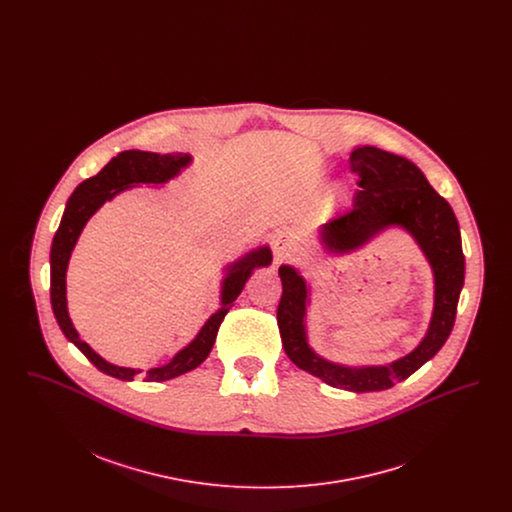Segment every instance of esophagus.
Returning a JSON list of instances; mask_svg holds the SVG:
<instances>
[{"label": "esophagus", "mask_w": 512, "mask_h": 512, "mask_svg": "<svg viewBox=\"0 0 512 512\" xmlns=\"http://www.w3.org/2000/svg\"><path fill=\"white\" fill-rule=\"evenodd\" d=\"M295 251H297V242L293 240L292 234L280 232V234L274 236V253H276L278 261L290 257Z\"/></svg>", "instance_id": "1"}]
</instances>
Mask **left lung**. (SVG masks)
<instances>
[{
	"instance_id": "left-lung-1",
	"label": "left lung",
	"mask_w": 512,
	"mask_h": 512,
	"mask_svg": "<svg viewBox=\"0 0 512 512\" xmlns=\"http://www.w3.org/2000/svg\"><path fill=\"white\" fill-rule=\"evenodd\" d=\"M361 188L353 207L320 226V244L334 255L359 249L388 228L413 236L434 274V311L426 336L405 357L388 365L347 366L320 357L307 338V307L311 290L297 268H278L282 297L278 328L293 365L332 388L366 393L388 390L428 363L449 338L464 284L463 242L451 205L430 186L413 161L374 146H359L349 157Z\"/></svg>"
}]
</instances>
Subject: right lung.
<instances>
[{
	"instance_id": "obj_1",
	"label": "right lung",
	"mask_w": 512,
	"mask_h": 512,
	"mask_svg": "<svg viewBox=\"0 0 512 512\" xmlns=\"http://www.w3.org/2000/svg\"><path fill=\"white\" fill-rule=\"evenodd\" d=\"M190 163H192L190 153L161 155V153L140 151V149L122 151L117 157H113L96 176L76 186V190L67 201L61 224L53 236L51 253H49V267H51L49 293H51V309H53L55 320L63 330L65 338L73 341L74 345L86 355V359L94 363L98 370L113 378L130 382L138 374H142V370L107 363L86 341L80 340L67 309V268L73 255L74 245L78 242L86 222L96 215V211L105 201H111L115 195L140 184H151V186L167 184ZM270 263H272V251L268 245H263L245 253L244 257H240L238 261L224 268L226 274L220 284L219 311L207 318V322L197 332L194 340L190 341L184 349H180L167 365L149 368L144 374L147 382H165L201 365L209 357L215 345L220 322L232 309L236 297L244 290L245 282L249 280L253 270L268 267Z\"/></svg>"
}]
</instances>
